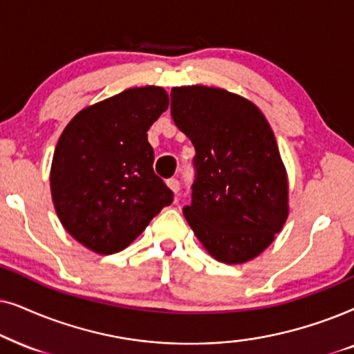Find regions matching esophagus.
Wrapping results in <instances>:
<instances>
[{
	"instance_id": "obj_1",
	"label": "esophagus",
	"mask_w": 354,
	"mask_h": 354,
	"mask_svg": "<svg viewBox=\"0 0 354 354\" xmlns=\"http://www.w3.org/2000/svg\"><path fill=\"white\" fill-rule=\"evenodd\" d=\"M167 186L169 187V189H171V192H174V194L180 191V181H178L176 178H169V180L167 181Z\"/></svg>"
}]
</instances>
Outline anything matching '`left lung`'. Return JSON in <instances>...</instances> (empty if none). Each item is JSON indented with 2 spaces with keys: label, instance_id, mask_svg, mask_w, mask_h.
Returning <instances> with one entry per match:
<instances>
[{
  "label": "left lung",
  "instance_id": "1",
  "mask_svg": "<svg viewBox=\"0 0 354 354\" xmlns=\"http://www.w3.org/2000/svg\"><path fill=\"white\" fill-rule=\"evenodd\" d=\"M171 116L196 149L185 218L215 261L256 259L290 214L288 173L263 113L225 88H171Z\"/></svg>",
  "mask_w": 354,
  "mask_h": 354
}]
</instances>
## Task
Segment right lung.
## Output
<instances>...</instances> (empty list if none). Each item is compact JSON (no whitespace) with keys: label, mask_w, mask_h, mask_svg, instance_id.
I'll use <instances>...</instances> for the list:
<instances>
[{"label":"right lung","mask_w":354,"mask_h":354,"mask_svg":"<svg viewBox=\"0 0 354 354\" xmlns=\"http://www.w3.org/2000/svg\"><path fill=\"white\" fill-rule=\"evenodd\" d=\"M169 105L163 87L126 88L82 108L55 147L50 189L64 230L84 248H128L173 201L153 173L147 131Z\"/></svg>","instance_id":"right-lung-1"}]
</instances>
